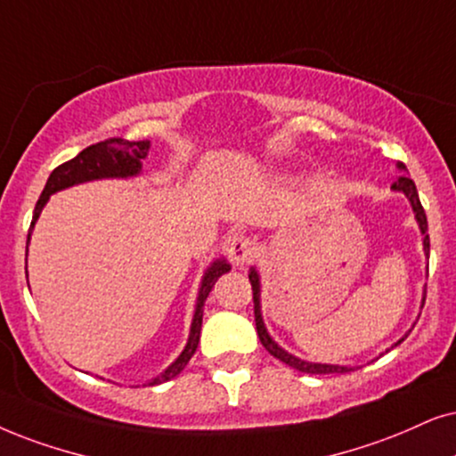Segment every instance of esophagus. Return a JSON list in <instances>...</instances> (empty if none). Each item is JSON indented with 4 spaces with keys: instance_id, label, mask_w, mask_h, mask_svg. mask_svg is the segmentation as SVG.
<instances>
[{
    "instance_id": "obj_1",
    "label": "esophagus",
    "mask_w": 456,
    "mask_h": 456,
    "mask_svg": "<svg viewBox=\"0 0 456 456\" xmlns=\"http://www.w3.org/2000/svg\"><path fill=\"white\" fill-rule=\"evenodd\" d=\"M229 258H232L233 265H246L256 258V246L252 244L250 240L240 235V238H233L232 244H229Z\"/></svg>"
}]
</instances>
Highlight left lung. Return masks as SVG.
<instances>
[{
	"label": "left lung",
	"mask_w": 456,
	"mask_h": 456,
	"mask_svg": "<svg viewBox=\"0 0 456 456\" xmlns=\"http://www.w3.org/2000/svg\"><path fill=\"white\" fill-rule=\"evenodd\" d=\"M397 170L400 172H406V166L397 164ZM394 191H400L404 193L408 201H411L412 206V212H414V218H417V224L420 229V235H423V252L425 256L429 258V233H428V216H425V210L423 206H420V200H419V193H417V187H414L412 178L408 176H400L397 181L391 185ZM248 278H250V284H252V298H255V322H256V332H258V338H261L263 347L269 351L271 355L278 357L280 362H284V364L297 368L298 372H307V374H338V372H349V370H355V366H338V364H318V362H307V360H301V357L288 354L286 349H281L278 343L271 338V334L267 332V328H265V322H263V314H261V275H258V271L255 267H250V273H248ZM423 303H425V295H423ZM411 332V330H408ZM408 332L404 337L400 338V341L391 345V347H397L404 338L408 337Z\"/></svg>",
	"instance_id": "left-lung-1"
}]
</instances>
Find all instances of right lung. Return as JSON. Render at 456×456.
<instances>
[{"instance_id":"1","label":"right lung","mask_w":456,"mask_h":456,"mask_svg":"<svg viewBox=\"0 0 456 456\" xmlns=\"http://www.w3.org/2000/svg\"><path fill=\"white\" fill-rule=\"evenodd\" d=\"M149 147L151 142L149 141H124V138H109V141H101L96 145L86 147L82 153L75 155L73 159L61 164L59 168L52 170V175L45 183L42 195H39L37 204H36V212H33V221H31V229H28L27 235V252H28V241H31V232L36 227L39 215H42L44 206L48 204L50 195L56 191H62V189H69L73 185H82V183H90V181H101V178H132L138 176L142 170V159L147 158ZM232 269L224 258H216V261L210 263V267L204 271V278H201L200 284V292H198V303H195V314L191 320V330H189V338L185 349L181 351V355L176 357L172 364L166 368L159 377H155L149 381V387L153 385L166 383L170 379H175L183 368L187 366V362L191 360V355L195 354L200 343V332H201V318H204V303L208 298L210 290L215 288L216 280L221 278L223 273Z\"/></svg>"}]
</instances>
